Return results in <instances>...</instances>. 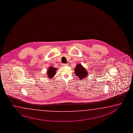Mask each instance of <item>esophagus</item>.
I'll list each match as a JSON object with an SVG mask.
<instances>
[{"label":"esophagus","mask_w":133,"mask_h":133,"mask_svg":"<svg viewBox=\"0 0 133 133\" xmlns=\"http://www.w3.org/2000/svg\"><path fill=\"white\" fill-rule=\"evenodd\" d=\"M63 66H67L68 65V64H63Z\"/></svg>","instance_id":"1"}]
</instances>
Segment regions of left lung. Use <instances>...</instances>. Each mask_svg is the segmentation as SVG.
<instances>
[{
  "instance_id": "8db88e82",
  "label": "left lung",
  "mask_w": 133,
  "mask_h": 133,
  "mask_svg": "<svg viewBox=\"0 0 133 133\" xmlns=\"http://www.w3.org/2000/svg\"><path fill=\"white\" fill-rule=\"evenodd\" d=\"M75 74L80 80H83L88 76V72L86 68L80 64H78L75 68Z\"/></svg>"
}]
</instances>
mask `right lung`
Instances as JSON below:
<instances>
[{
	"instance_id": "add662e5",
	"label": "right lung",
	"mask_w": 133,
	"mask_h": 133,
	"mask_svg": "<svg viewBox=\"0 0 133 133\" xmlns=\"http://www.w3.org/2000/svg\"><path fill=\"white\" fill-rule=\"evenodd\" d=\"M57 70V68H54L53 66H50L48 68V71H47V76L50 79H52V78L55 75L56 71Z\"/></svg>"
}]
</instances>
